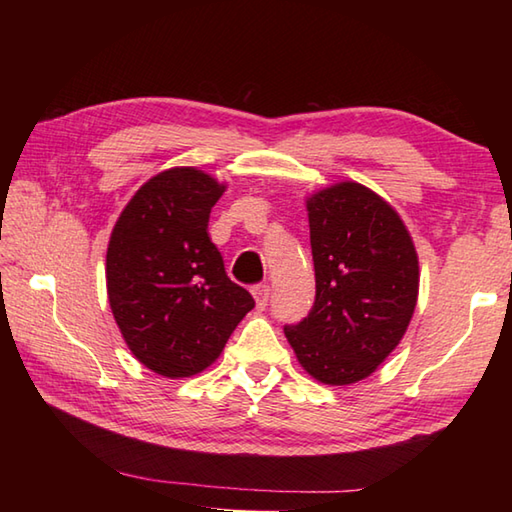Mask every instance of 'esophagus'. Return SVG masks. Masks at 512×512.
<instances>
[{"instance_id":"34e87169","label":"esophagus","mask_w":512,"mask_h":512,"mask_svg":"<svg viewBox=\"0 0 512 512\" xmlns=\"http://www.w3.org/2000/svg\"><path fill=\"white\" fill-rule=\"evenodd\" d=\"M253 297H255V303H257V308H259V310H264V308L268 306L270 288H268L266 284H262V286H255V288H253Z\"/></svg>"}]
</instances>
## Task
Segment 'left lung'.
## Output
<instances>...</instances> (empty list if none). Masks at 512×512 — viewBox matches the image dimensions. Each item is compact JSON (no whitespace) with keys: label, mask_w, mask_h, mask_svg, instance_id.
<instances>
[{"label":"left lung","mask_w":512,"mask_h":512,"mask_svg":"<svg viewBox=\"0 0 512 512\" xmlns=\"http://www.w3.org/2000/svg\"><path fill=\"white\" fill-rule=\"evenodd\" d=\"M306 209L317 299L284 332L312 378L352 385L405 336L418 303V253L394 206L361 182L314 191Z\"/></svg>","instance_id":"1"}]
</instances>
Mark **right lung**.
<instances>
[{"instance_id":"add662e5","label":"right lung","mask_w":512,"mask_h":512,"mask_svg":"<svg viewBox=\"0 0 512 512\" xmlns=\"http://www.w3.org/2000/svg\"><path fill=\"white\" fill-rule=\"evenodd\" d=\"M226 191L211 173L171 167L140 187L107 244V299L129 350L151 372L189 378L220 358L255 308L226 277L209 217Z\"/></svg>"}]
</instances>
